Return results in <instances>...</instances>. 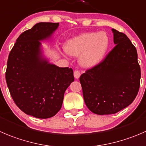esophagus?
Returning a JSON list of instances; mask_svg holds the SVG:
<instances>
[{"mask_svg": "<svg viewBox=\"0 0 146 146\" xmlns=\"http://www.w3.org/2000/svg\"><path fill=\"white\" fill-rule=\"evenodd\" d=\"M73 75H74L75 78L78 79L80 76V72L79 70H75L74 73H73Z\"/></svg>", "mask_w": 146, "mask_h": 146, "instance_id": "obj_1", "label": "esophagus"}]
</instances>
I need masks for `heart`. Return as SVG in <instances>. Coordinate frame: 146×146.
<instances>
[{
    "instance_id": "obj_1",
    "label": "heart",
    "mask_w": 146,
    "mask_h": 146,
    "mask_svg": "<svg viewBox=\"0 0 146 146\" xmlns=\"http://www.w3.org/2000/svg\"><path fill=\"white\" fill-rule=\"evenodd\" d=\"M109 46V38L105 32L88 33L69 40L66 46L68 53L78 56L83 67L97 64L104 57Z\"/></svg>"
}]
</instances>
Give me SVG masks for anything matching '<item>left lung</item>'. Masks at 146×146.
I'll return each instance as SVG.
<instances>
[{"mask_svg":"<svg viewBox=\"0 0 146 146\" xmlns=\"http://www.w3.org/2000/svg\"><path fill=\"white\" fill-rule=\"evenodd\" d=\"M112 31L115 47L104 60L80 77L85 103L98 115L116 113L126 108L140 88L136 48L125 34L115 29Z\"/></svg>","mask_w":146,"mask_h":146,"instance_id":"8db88e82","label":"left lung"}]
</instances>
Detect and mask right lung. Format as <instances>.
<instances>
[{
    "instance_id": "1",
    "label": "right lung",
    "mask_w": 146,
    "mask_h": 146,
    "mask_svg": "<svg viewBox=\"0 0 146 146\" xmlns=\"http://www.w3.org/2000/svg\"><path fill=\"white\" fill-rule=\"evenodd\" d=\"M58 23H38L17 38L7 62L5 80L23 112L38 118L54 116L64 93L74 81L73 69L50 64L41 55L40 40L50 37Z\"/></svg>"
}]
</instances>
